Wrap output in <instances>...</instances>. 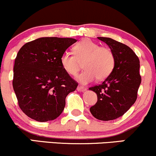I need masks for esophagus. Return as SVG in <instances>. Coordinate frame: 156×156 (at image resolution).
<instances>
[{"mask_svg": "<svg viewBox=\"0 0 156 156\" xmlns=\"http://www.w3.org/2000/svg\"><path fill=\"white\" fill-rule=\"evenodd\" d=\"M86 90V87L82 86V85H79L77 87V90L78 91H85Z\"/></svg>", "mask_w": 156, "mask_h": 156, "instance_id": "obj_1", "label": "esophagus"}]
</instances>
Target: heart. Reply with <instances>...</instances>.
I'll use <instances>...</instances> for the list:
<instances>
[{"label": "heart", "mask_w": 156, "mask_h": 156, "mask_svg": "<svg viewBox=\"0 0 156 156\" xmlns=\"http://www.w3.org/2000/svg\"><path fill=\"white\" fill-rule=\"evenodd\" d=\"M73 55L65 52L60 57V64L66 73L75 76L81 68L85 69L78 75L83 84L90 83L96 77L104 80L114 69L116 58L113 51L106 46H100L90 39H84L73 47Z\"/></svg>", "instance_id": "1"}]
</instances>
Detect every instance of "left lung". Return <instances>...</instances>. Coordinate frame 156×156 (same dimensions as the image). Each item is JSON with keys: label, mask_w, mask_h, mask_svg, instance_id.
<instances>
[{"label": "left lung", "mask_w": 156, "mask_h": 156, "mask_svg": "<svg viewBox=\"0 0 156 156\" xmlns=\"http://www.w3.org/2000/svg\"><path fill=\"white\" fill-rule=\"evenodd\" d=\"M114 53V69L99 85L89 87L97 94V101L90 111L101 121L116 119L123 116L137 99L141 82L139 57L130 47L109 37H99Z\"/></svg>", "instance_id": "obj_1"}]
</instances>
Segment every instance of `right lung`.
<instances>
[{"label":"right lung","instance_id":"right-lung-1","mask_svg":"<svg viewBox=\"0 0 156 156\" xmlns=\"http://www.w3.org/2000/svg\"><path fill=\"white\" fill-rule=\"evenodd\" d=\"M75 42L73 38L41 37L19 50L12 85L19 107L29 118L48 122L63 111L66 97L78 83L62 69L60 57Z\"/></svg>","mask_w":156,"mask_h":156}]
</instances>
